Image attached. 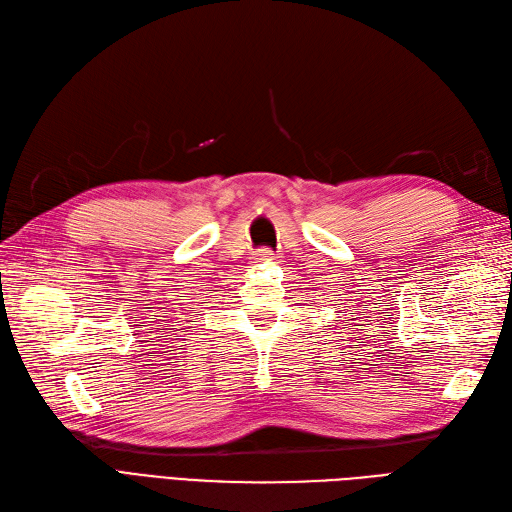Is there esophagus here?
I'll return each mask as SVG.
<instances>
[{"mask_svg":"<svg viewBox=\"0 0 512 512\" xmlns=\"http://www.w3.org/2000/svg\"><path fill=\"white\" fill-rule=\"evenodd\" d=\"M276 259V255H274V251H270V249H259V251H255V261L257 263H272Z\"/></svg>","mask_w":512,"mask_h":512,"instance_id":"1","label":"esophagus"}]
</instances>
